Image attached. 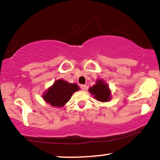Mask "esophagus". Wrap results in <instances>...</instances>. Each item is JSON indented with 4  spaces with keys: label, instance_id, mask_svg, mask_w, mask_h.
<instances>
[{
    "label": "esophagus",
    "instance_id": "34e87169",
    "mask_svg": "<svg viewBox=\"0 0 160 160\" xmlns=\"http://www.w3.org/2000/svg\"><path fill=\"white\" fill-rule=\"evenodd\" d=\"M80 88L82 90H85V89H86V85H81Z\"/></svg>",
    "mask_w": 160,
    "mask_h": 160
}]
</instances>
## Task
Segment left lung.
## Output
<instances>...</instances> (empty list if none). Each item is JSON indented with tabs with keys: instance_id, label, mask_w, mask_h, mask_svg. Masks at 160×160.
Listing matches in <instances>:
<instances>
[{
	"instance_id": "left-lung-1",
	"label": "left lung",
	"mask_w": 160,
	"mask_h": 160,
	"mask_svg": "<svg viewBox=\"0 0 160 160\" xmlns=\"http://www.w3.org/2000/svg\"><path fill=\"white\" fill-rule=\"evenodd\" d=\"M89 92L94 98L100 102L109 101L111 98V92L108 85L103 80H98L96 84L89 88Z\"/></svg>"
}]
</instances>
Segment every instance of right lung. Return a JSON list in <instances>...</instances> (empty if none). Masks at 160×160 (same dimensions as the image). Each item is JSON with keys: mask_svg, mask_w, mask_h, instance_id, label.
Wrapping results in <instances>:
<instances>
[{"mask_svg": "<svg viewBox=\"0 0 160 160\" xmlns=\"http://www.w3.org/2000/svg\"><path fill=\"white\" fill-rule=\"evenodd\" d=\"M79 90V86L75 83L58 80L43 95V99L53 107H62L70 101L74 92Z\"/></svg>", "mask_w": 160, "mask_h": 160, "instance_id": "obj_1", "label": "right lung"}]
</instances>
